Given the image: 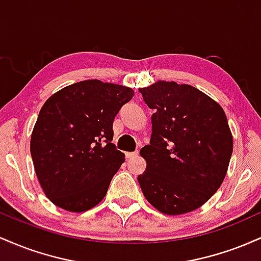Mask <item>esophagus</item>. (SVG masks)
<instances>
[{"label": "esophagus", "instance_id": "34e87169", "mask_svg": "<svg viewBox=\"0 0 261 261\" xmlns=\"http://www.w3.org/2000/svg\"><path fill=\"white\" fill-rule=\"evenodd\" d=\"M139 154V151H135V152H127L126 153V158H134Z\"/></svg>", "mask_w": 261, "mask_h": 261}]
</instances>
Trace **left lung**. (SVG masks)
Here are the masks:
<instances>
[{
	"instance_id": "obj_1",
	"label": "left lung",
	"mask_w": 261,
	"mask_h": 261,
	"mask_svg": "<svg viewBox=\"0 0 261 261\" xmlns=\"http://www.w3.org/2000/svg\"><path fill=\"white\" fill-rule=\"evenodd\" d=\"M152 115L147 163L137 180L147 201L164 215L199 208L222 184L233 137L222 107L189 85L158 81L139 89Z\"/></svg>"
}]
</instances>
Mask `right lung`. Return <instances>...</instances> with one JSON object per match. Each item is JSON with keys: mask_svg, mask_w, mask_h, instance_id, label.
<instances>
[{"mask_svg": "<svg viewBox=\"0 0 261 261\" xmlns=\"http://www.w3.org/2000/svg\"><path fill=\"white\" fill-rule=\"evenodd\" d=\"M128 87L87 80L44 103L31 139L38 180L54 205L85 212L107 195L125 154L112 143L113 122L131 100Z\"/></svg>", "mask_w": 261, "mask_h": 261, "instance_id": "add662e5", "label": "right lung"}]
</instances>
